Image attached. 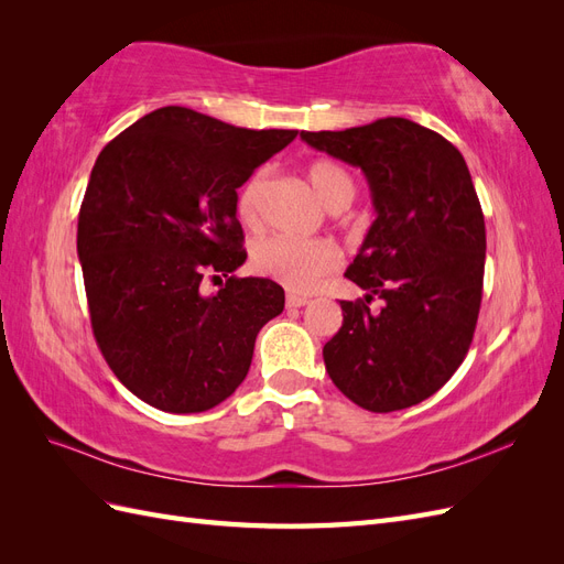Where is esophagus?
<instances>
[{"mask_svg": "<svg viewBox=\"0 0 564 564\" xmlns=\"http://www.w3.org/2000/svg\"><path fill=\"white\" fill-rule=\"evenodd\" d=\"M303 305H308V299L296 296V294H286V308H303Z\"/></svg>", "mask_w": 564, "mask_h": 564, "instance_id": "34e87169", "label": "esophagus"}]
</instances>
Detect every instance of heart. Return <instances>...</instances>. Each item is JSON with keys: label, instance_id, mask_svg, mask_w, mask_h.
Here are the masks:
<instances>
[{"label": "heart", "instance_id": "1", "mask_svg": "<svg viewBox=\"0 0 564 564\" xmlns=\"http://www.w3.org/2000/svg\"><path fill=\"white\" fill-rule=\"evenodd\" d=\"M308 183L329 209H344L355 197V181L344 166L332 160H317L308 166ZM268 176H251L237 195V218L247 228H259ZM340 263L338 249L327 240H296V237H268L251 251V268L259 275L275 280L292 292H311L317 282Z\"/></svg>", "mask_w": 564, "mask_h": 564}]
</instances>
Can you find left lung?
<instances>
[{
  "label": "left lung",
  "mask_w": 564,
  "mask_h": 564,
  "mask_svg": "<svg viewBox=\"0 0 564 564\" xmlns=\"http://www.w3.org/2000/svg\"><path fill=\"white\" fill-rule=\"evenodd\" d=\"M301 139L360 166L377 209L346 278L384 305L340 301L344 324L322 350L329 379L369 412L414 406L464 362L482 303L485 216L466 160L404 117Z\"/></svg>",
  "instance_id": "obj_1"
}]
</instances>
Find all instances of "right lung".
I'll list each match as a JSON object with an SVG mask.
<instances>
[{
	"instance_id": "obj_1",
	"label": "right lung",
	"mask_w": 564,
	"mask_h": 564,
	"mask_svg": "<svg viewBox=\"0 0 564 564\" xmlns=\"http://www.w3.org/2000/svg\"><path fill=\"white\" fill-rule=\"evenodd\" d=\"M296 133L166 106L100 150L77 224L91 329L150 406L197 414L230 398L256 336L284 311L278 282L232 275L247 261L237 187ZM207 276L221 284L212 297Z\"/></svg>"
}]
</instances>
